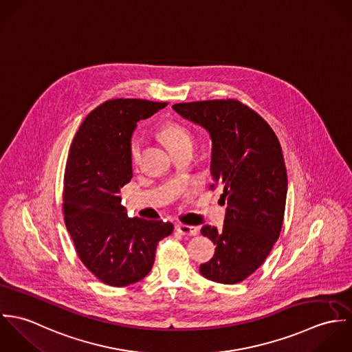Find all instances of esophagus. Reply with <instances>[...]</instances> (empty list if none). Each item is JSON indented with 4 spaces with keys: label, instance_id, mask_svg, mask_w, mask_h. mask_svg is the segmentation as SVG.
<instances>
[{
    "label": "esophagus",
    "instance_id": "1",
    "mask_svg": "<svg viewBox=\"0 0 352 352\" xmlns=\"http://www.w3.org/2000/svg\"><path fill=\"white\" fill-rule=\"evenodd\" d=\"M176 230H177L180 234H183V236H197L198 232H199V229H198L197 226L183 225V223L177 225V226H176Z\"/></svg>",
    "mask_w": 352,
    "mask_h": 352
}]
</instances>
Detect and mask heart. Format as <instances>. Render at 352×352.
Here are the masks:
<instances>
[{
	"label": "heart",
	"instance_id": "obj_1",
	"mask_svg": "<svg viewBox=\"0 0 352 352\" xmlns=\"http://www.w3.org/2000/svg\"><path fill=\"white\" fill-rule=\"evenodd\" d=\"M160 137L164 141L165 146L170 151L176 146L180 145H186V144H192V138L188 134V131L173 122H169L166 124L162 126L161 131H160ZM142 148H144V140L141 135H134L130 141V158L131 162L135 165L138 164L140 158H141V153H142Z\"/></svg>",
	"mask_w": 352,
	"mask_h": 352
}]
</instances>
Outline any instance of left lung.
<instances>
[{"instance_id":"left-lung-1","label":"left lung","mask_w":352,"mask_h":352,"mask_svg":"<svg viewBox=\"0 0 352 352\" xmlns=\"http://www.w3.org/2000/svg\"><path fill=\"white\" fill-rule=\"evenodd\" d=\"M182 118L211 138L210 172L223 188V226L203 225L215 247L199 271L206 279L233 285L253 274L276 243L285 215L287 173L279 141L251 108L236 100L180 102Z\"/></svg>"}]
</instances>
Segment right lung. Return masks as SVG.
<instances>
[{"instance_id":"obj_1","label":"right lung","mask_w":352,"mask_h":352,"mask_svg":"<svg viewBox=\"0 0 352 352\" xmlns=\"http://www.w3.org/2000/svg\"><path fill=\"white\" fill-rule=\"evenodd\" d=\"M165 102L116 99L92 111L80 126L66 162V229L85 267L102 283L123 287L151 272L160 240L173 225L127 217L120 188L130 183V141L138 122Z\"/></svg>"}]
</instances>
